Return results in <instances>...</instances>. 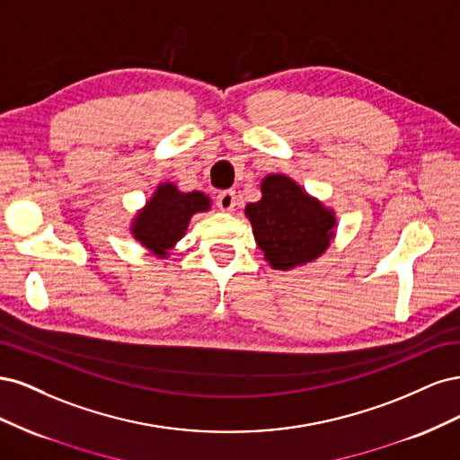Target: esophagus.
Here are the masks:
<instances>
[{
	"label": "esophagus",
	"mask_w": 460,
	"mask_h": 460,
	"mask_svg": "<svg viewBox=\"0 0 460 460\" xmlns=\"http://www.w3.org/2000/svg\"><path fill=\"white\" fill-rule=\"evenodd\" d=\"M217 205H218L220 211H225V213H230V211H234V208H235V191H232V190H226V191L218 193V198H217Z\"/></svg>",
	"instance_id": "34e87169"
}]
</instances>
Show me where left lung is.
Instances as JSON below:
<instances>
[{
    "mask_svg": "<svg viewBox=\"0 0 460 460\" xmlns=\"http://www.w3.org/2000/svg\"><path fill=\"white\" fill-rule=\"evenodd\" d=\"M255 242L274 270H294L326 253L338 217L286 174L261 180V199L245 205Z\"/></svg>",
    "mask_w": 460,
    "mask_h": 460,
    "instance_id": "left-lung-1",
    "label": "left lung"
}]
</instances>
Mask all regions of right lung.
Wrapping results in <instances>:
<instances>
[{"label": "right lung", "mask_w": 460, "mask_h": 460, "mask_svg": "<svg viewBox=\"0 0 460 460\" xmlns=\"http://www.w3.org/2000/svg\"><path fill=\"white\" fill-rule=\"evenodd\" d=\"M207 211L211 198L203 191H180L174 182H159L130 220V234L151 255L166 259L186 235L191 217Z\"/></svg>", "instance_id": "1"}]
</instances>
